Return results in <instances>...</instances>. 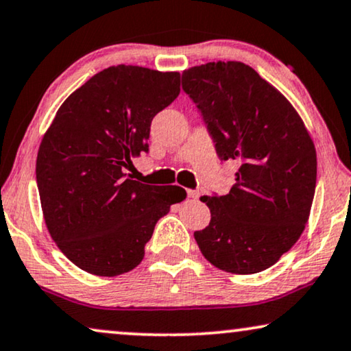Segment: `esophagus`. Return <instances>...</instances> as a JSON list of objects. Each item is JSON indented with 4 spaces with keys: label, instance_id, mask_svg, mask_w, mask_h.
<instances>
[{
    "label": "esophagus",
    "instance_id": "34e87169",
    "mask_svg": "<svg viewBox=\"0 0 351 351\" xmlns=\"http://www.w3.org/2000/svg\"><path fill=\"white\" fill-rule=\"evenodd\" d=\"M189 193V198H193V199H198L199 198V190H189L186 191Z\"/></svg>",
    "mask_w": 351,
    "mask_h": 351
}]
</instances>
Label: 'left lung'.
<instances>
[{"label":"left lung","instance_id":"obj_1","mask_svg":"<svg viewBox=\"0 0 351 351\" xmlns=\"http://www.w3.org/2000/svg\"><path fill=\"white\" fill-rule=\"evenodd\" d=\"M222 161L238 162L223 196H203L210 222L195 232L203 256L237 275L267 270L294 246L316 189V150L280 90L243 62H209L182 73Z\"/></svg>","mask_w":351,"mask_h":351}]
</instances>
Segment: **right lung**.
<instances>
[{"mask_svg": "<svg viewBox=\"0 0 351 351\" xmlns=\"http://www.w3.org/2000/svg\"><path fill=\"white\" fill-rule=\"evenodd\" d=\"M180 93V73L108 66L57 110L36 158L46 227L69 261L95 276H118L142 262L158 220L185 199L177 185L126 177L148 152L150 124Z\"/></svg>", "mask_w": 351, "mask_h": 351, "instance_id": "add662e5", "label": "right lung"}]
</instances>
